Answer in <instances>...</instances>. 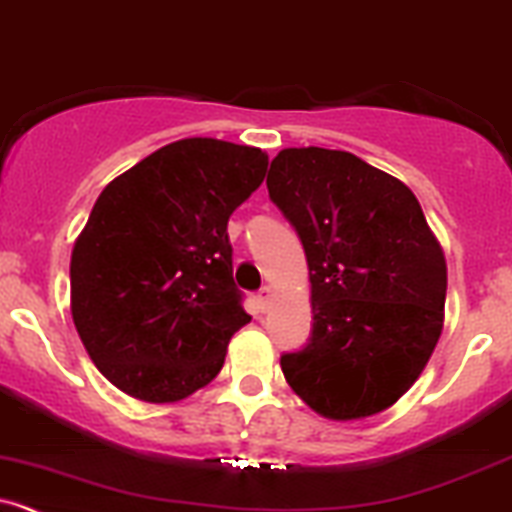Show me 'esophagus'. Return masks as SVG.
Returning a JSON list of instances; mask_svg holds the SVG:
<instances>
[{
  "mask_svg": "<svg viewBox=\"0 0 512 512\" xmlns=\"http://www.w3.org/2000/svg\"><path fill=\"white\" fill-rule=\"evenodd\" d=\"M272 287H262L260 292H257V301H260V306L262 309H270V304H272Z\"/></svg>",
  "mask_w": 512,
  "mask_h": 512,
  "instance_id": "esophagus-1",
  "label": "esophagus"
}]
</instances>
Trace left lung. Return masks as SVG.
I'll return each mask as SVG.
<instances>
[{
	"instance_id": "8db88e82",
	"label": "left lung",
	"mask_w": 512,
	"mask_h": 512,
	"mask_svg": "<svg viewBox=\"0 0 512 512\" xmlns=\"http://www.w3.org/2000/svg\"><path fill=\"white\" fill-rule=\"evenodd\" d=\"M267 188L306 252L314 331L279 365L321 417L365 419L422 375L444 326L446 260L414 193L351 152L282 149Z\"/></svg>"
}]
</instances>
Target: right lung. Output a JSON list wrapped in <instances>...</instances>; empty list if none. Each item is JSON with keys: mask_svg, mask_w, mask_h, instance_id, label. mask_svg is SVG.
Returning <instances> with one entry per match:
<instances>
[{"mask_svg": "<svg viewBox=\"0 0 512 512\" xmlns=\"http://www.w3.org/2000/svg\"><path fill=\"white\" fill-rule=\"evenodd\" d=\"M257 147L188 137L112 179L71 255V314L98 370L129 397L179 402L250 324L228 218L267 174Z\"/></svg>", "mask_w": 512, "mask_h": 512, "instance_id": "right-lung-1", "label": "right lung"}]
</instances>
